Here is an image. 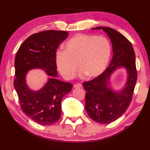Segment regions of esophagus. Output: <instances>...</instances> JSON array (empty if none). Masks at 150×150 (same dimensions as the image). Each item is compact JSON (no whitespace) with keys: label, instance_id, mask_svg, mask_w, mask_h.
<instances>
[{"label":"esophagus","instance_id":"1","mask_svg":"<svg viewBox=\"0 0 150 150\" xmlns=\"http://www.w3.org/2000/svg\"><path fill=\"white\" fill-rule=\"evenodd\" d=\"M73 87H74V88H82V86L81 84L78 83V84H74V86H73Z\"/></svg>","mask_w":150,"mask_h":150}]
</instances>
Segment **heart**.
Instances as JSON below:
<instances>
[{
    "mask_svg": "<svg viewBox=\"0 0 150 150\" xmlns=\"http://www.w3.org/2000/svg\"><path fill=\"white\" fill-rule=\"evenodd\" d=\"M111 52L107 39L93 35L78 34L65 44V50L55 53V62L61 75L66 79L74 77L77 64L80 76L84 78L97 77L108 66Z\"/></svg>",
    "mask_w": 150,
    "mask_h": 150,
    "instance_id": "1",
    "label": "heart"
}]
</instances>
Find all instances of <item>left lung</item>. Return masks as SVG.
Listing matches in <instances>:
<instances>
[{
    "label": "left lung",
    "instance_id": "left-lung-1",
    "mask_svg": "<svg viewBox=\"0 0 150 150\" xmlns=\"http://www.w3.org/2000/svg\"><path fill=\"white\" fill-rule=\"evenodd\" d=\"M103 30L112 44L113 58L108 68L100 75L83 83L86 91L85 109L92 120L100 124H109L119 119L128 109L137 78L135 55L131 42L123 35L110 28L96 27ZM121 68L125 69L127 79L119 90L111 87L110 77Z\"/></svg>",
    "mask_w": 150,
    "mask_h": 150
}]
</instances>
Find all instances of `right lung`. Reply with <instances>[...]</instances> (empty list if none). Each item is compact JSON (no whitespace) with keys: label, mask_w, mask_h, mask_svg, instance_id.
<instances>
[{"label":"right lung","mask_w":150,"mask_h":150,"mask_svg":"<svg viewBox=\"0 0 150 150\" xmlns=\"http://www.w3.org/2000/svg\"><path fill=\"white\" fill-rule=\"evenodd\" d=\"M68 37L65 31L47 30L33 34L24 40L15 59L14 88L22 111L42 126L57 122L61 115L63 97L71 91L72 84L57 79L55 62L57 49ZM44 71L50 78L39 90L33 91L27 84L31 69Z\"/></svg>","instance_id":"obj_1"}]
</instances>
